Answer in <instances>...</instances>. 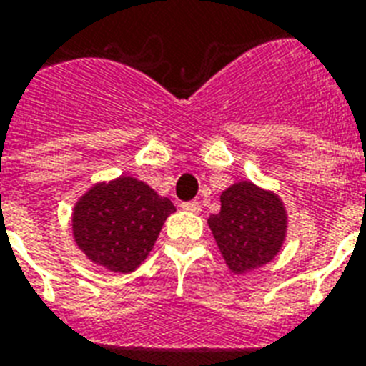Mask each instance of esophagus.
Returning <instances> with one entry per match:
<instances>
[{
    "instance_id": "obj_1",
    "label": "esophagus",
    "mask_w": 366,
    "mask_h": 366,
    "mask_svg": "<svg viewBox=\"0 0 366 366\" xmlns=\"http://www.w3.org/2000/svg\"><path fill=\"white\" fill-rule=\"evenodd\" d=\"M184 209V211H188V212H195V214H197V212L201 211V205H199V201H186V203H182V205H180Z\"/></svg>"
}]
</instances>
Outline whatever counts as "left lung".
<instances>
[{
    "label": "left lung",
    "instance_id": "left-lung-1",
    "mask_svg": "<svg viewBox=\"0 0 366 366\" xmlns=\"http://www.w3.org/2000/svg\"><path fill=\"white\" fill-rule=\"evenodd\" d=\"M220 203L209 228L229 269L244 273L272 262L287 235V211L277 195L243 180L222 192Z\"/></svg>",
    "mask_w": 366,
    "mask_h": 366
}]
</instances>
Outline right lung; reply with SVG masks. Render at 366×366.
<instances>
[{"mask_svg": "<svg viewBox=\"0 0 366 366\" xmlns=\"http://www.w3.org/2000/svg\"><path fill=\"white\" fill-rule=\"evenodd\" d=\"M171 199L137 178L97 184L74 207V237L89 260L110 272H134L154 249Z\"/></svg>", "mask_w": 366, "mask_h": 366, "instance_id": "obj_1", "label": "right lung"}]
</instances>
